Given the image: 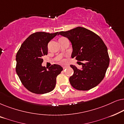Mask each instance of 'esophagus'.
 <instances>
[{
	"label": "esophagus",
	"mask_w": 124,
	"mask_h": 124,
	"mask_svg": "<svg viewBox=\"0 0 124 124\" xmlns=\"http://www.w3.org/2000/svg\"><path fill=\"white\" fill-rule=\"evenodd\" d=\"M62 68H63L64 69H65L67 68V66H64V67H62Z\"/></svg>",
	"instance_id": "obj_1"
}]
</instances>
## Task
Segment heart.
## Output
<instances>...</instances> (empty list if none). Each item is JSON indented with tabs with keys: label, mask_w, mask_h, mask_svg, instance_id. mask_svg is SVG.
Returning <instances> with one entry per match:
<instances>
[{
	"label": "heart",
	"mask_w": 124,
	"mask_h": 124,
	"mask_svg": "<svg viewBox=\"0 0 124 124\" xmlns=\"http://www.w3.org/2000/svg\"><path fill=\"white\" fill-rule=\"evenodd\" d=\"M64 62V60H62V62Z\"/></svg>",
	"instance_id": "heart-1"
}]
</instances>
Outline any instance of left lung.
I'll return each instance as SVG.
<instances>
[{
	"instance_id": "left-lung-1",
	"label": "left lung",
	"mask_w": 124,
	"mask_h": 124,
	"mask_svg": "<svg viewBox=\"0 0 124 124\" xmlns=\"http://www.w3.org/2000/svg\"><path fill=\"white\" fill-rule=\"evenodd\" d=\"M59 34L67 37L72 45L71 57L81 63L82 68L78 69L70 65L74 70L69 82L74 89L89 90L100 84L104 78L109 64L107 46L97 34L83 27H77Z\"/></svg>"
}]
</instances>
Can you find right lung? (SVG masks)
<instances>
[{
    "mask_svg": "<svg viewBox=\"0 0 124 124\" xmlns=\"http://www.w3.org/2000/svg\"><path fill=\"white\" fill-rule=\"evenodd\" d=\"M58 32H36L23 42L16 54V71L24 87L37 94L49 93L54 89L57 76L62 68L54 64L48 69L42 65V56L47 55L48 42Z\"/></svg>",
    "mask_w": 124,
    "mask_h": 124,
    "instance_id": "obj_1",
    "label": "right lung"
}]
</instances>
